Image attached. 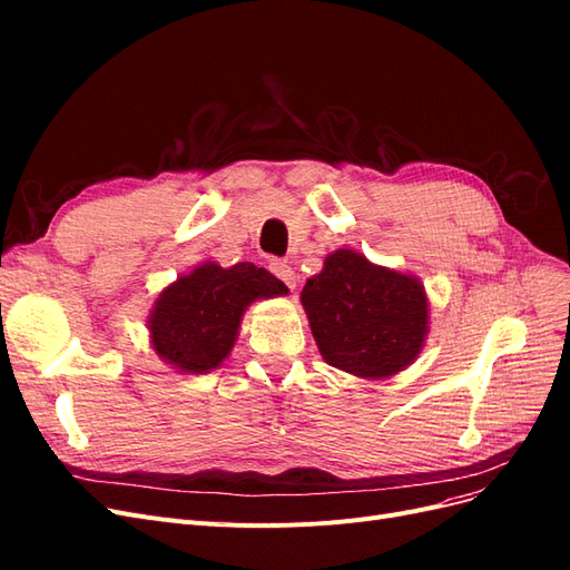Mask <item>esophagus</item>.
I'll return each instance as SVG.
<instances>
[{
  "instance_id": "34e87169",
  "label": "esophagus",
  "mask_w": 570,
  "mask_h": 570,
  "mask_svg": "<svg viewBox=\"0 0 570 570\" xmlns=\"http://www.w3.org/2000/svg\"><path fill=\"white\" fill-rule=\"evenodd\" d=\"M271 273L275 275V278H281L289 289H295V285H297V273H295V268H292L287 262H273V264H271Z\"/></svg>"
}]
</instances>
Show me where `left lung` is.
<instances>
[{"instance_id":"left-lung-1","label":"left lung","mask_w":570,"mask_h":570,"mask_svg":"<svg viewBox=\"0 0 570 570\" xmlns=\"http://www.w3.org/2000/svg\"><path fill=\"white\" fill-rule=\"evenodd\" d=\"M308 325L327 364L361 377H387L419 356L428 297L411 275L337 249L302 289Z\"/></svg>"}]
</instances>
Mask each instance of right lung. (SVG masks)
<instances>
[{
    "label": "right lung",
    "mask_w": 570,
    "mask_h": 570,
    "mask_svg": "<svg viewBox=\"0 0 570 570\" xmlns=\"http://www.w3.org/2000/svg\"><path fill=\"white\" fill-rule=\"evenodd\" d=\"M285 292L273 273L249 262L230 268L202 264L168 285L154 304L149 316L154 350L178 371H212L230 354L245 308Z\"/></svg>",
    "instance_id": "right-lung-1"
}]
</instances>
